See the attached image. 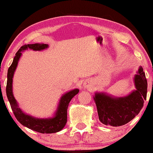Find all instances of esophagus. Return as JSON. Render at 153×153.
Wrapping results in <instances>:
<instances>
[{
  "instance_id": "34e87169",
  "label": "esophagus",
  "mask_w": 153,
  "mask_h": 153,
  "mask_svg": "<svg viewBox=\"0 0 153 153\" xmlns=\"http://www.w3.org/2000/svg\"><path fill=\"white\" fill-rule=\"evenodd\" d=\"M84 87H85V88H88V85L85 83V84H84Z\"/></svg>"
}]
</instances>
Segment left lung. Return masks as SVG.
Here are the masks:
<instances>
[{
	"instance_id": "1",
	"label": "left lung",
	"mask_w": 153,
	"mask_h": 153,
	"mask_svg": "<svg viewBox=\"0 0 153 153\" xmlns=\"http://www.w3.org/2000/svg\"><path fill=\"white\" fill-rule=\"evenodd\" d=\"M136 90L125 97H116L105 93L94 96L100 122L114 127L127 124L137 116L147 96L148 83L145 72L140 67L134 76Z\"/></svg>"
}]
</instances>
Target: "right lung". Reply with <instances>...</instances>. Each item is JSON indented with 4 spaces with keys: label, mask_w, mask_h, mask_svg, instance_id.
<instances>
[{
    "label": "right lung",
    "mask_w": 153,
    "mask_h": 153,
    "mask_svg": "<svg viewBox=\"0 0 153 153\" xmlns=\"http://www.w3.org/2000/svg\"><path fill=\"white\" fill-rule=\"evenodd\" d=\"M49 47L47 44H32V45H25L19 49L14 56L13 62L7 71V81L6 86V94L9 100L12 110L15 116L16 120L24 126L32 129L33 131L42 134H51L58 132L62 130L67 123V113L68 107L71 100L78 94L79 90L74 89L64 94L60 98L57 110L53 118H36L27 115L22 111L19 107L18 103L14 98L12 93V78L19 58L22 56V51L28 49L34 51H42Z\"/></svg>",
    "instance_id": "add662e5"
}]
</instances>
